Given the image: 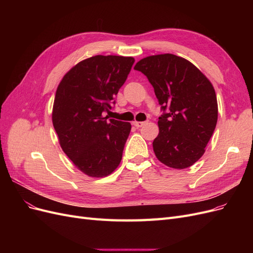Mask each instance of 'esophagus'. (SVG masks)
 <instances>
[{
    "mask_svg": "<svg viewBox=\"0 0 253 253\" xmlns=\"http://www.w3.org/2000/svg\"><path fill=\"white\" fill-rule=\"evenodd\" d=\"M133 125H134L136 127H141V126L144 125V122H143V121H134Z\"/></svg>",
    "mask_w": 253,
    "mask_h": 253,
    "instance_id": "34e87169",
    "label": "esophagus"
}]
</instances>
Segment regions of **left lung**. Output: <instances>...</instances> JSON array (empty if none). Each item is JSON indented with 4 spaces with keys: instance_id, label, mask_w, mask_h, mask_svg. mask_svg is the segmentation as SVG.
<instances>
[{
    "instance_id": "8db88e82",
    "label": "left lung",
    "mask_w": 253,
    "mask_h": 253,
    "mask_svg": "<svg viewBox=\"0 0 253 253\" xmlns=\"http://www.w3.org/2000/svg\"><path fill=\"white\" fill-rule=\"evenodd\" d=\"M134 70L147 76L164 115L153 150L160 163L186 169L205 153L217 122V99L212 83L185 58L163 53L149 56Z\"/></svg>"
}]
</instances>
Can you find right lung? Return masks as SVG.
I'll list each match as a JSON object with an SVG mask.
<instances>
[{
    "instance_id": "obj_1",
    "label": "right lung",
    "mask_w": 253,
    "mask_h": 253,
    "mask_svg": "<svg viewBox=\"0 0 253 253\" xmlns=\"http://www.w3.org/2000/svg\"><path fill=\"white\" fill-rule=\"evenodd\" d=\"M134 62L133 57H90L73 66L57 87L51 119L59 143L89 177H105L121 162L132 126L103 115Z\"/></svg>"
}]
</instances>
